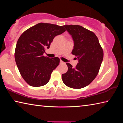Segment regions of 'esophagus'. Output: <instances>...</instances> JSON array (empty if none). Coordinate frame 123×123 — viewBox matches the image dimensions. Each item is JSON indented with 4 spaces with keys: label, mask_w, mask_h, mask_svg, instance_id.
<instances>
[{
    "label": "esophagus",
    "mask_w": 123,
    "mask_h": 123,
    "mask_svg": "<svg viewBox=\"0 0 123 123\" xmlns=\"http://www.w3.org/2000/svg\"><path fill=\"white\" fill-rule=\"evenodd\" d=\"M60 63H61V64H65V63H64V62H63L62 61H61V60H60Z\"/></svg>",
    "instance_id": "obj_1"
}]
</instances>
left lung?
<instances>
[{
	"label": "left lung",
	"mask_w": 123,
	"mask_h": 123,
	"mask_svg": "<svg viewBox=\"0 0 123 123\" xmlns=\"http://www.w3.org/2000/svg\"><path fill=\"white\" fill-rule=\"evenodd\" d=\"M74 41L72 53L78 63L75 68L67 63L68 71L62 74V81L68 87L80 89L88 86L98 73L104 53L98 38L94 32L80 25H64Z\"/></svg>",
	"instance_id": "1"
}]
</instances>
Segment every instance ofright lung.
Returning a JSON list of instances; mask_svg holds the SVG:
<instances>
[{
	"instance_id": "add662e5",
	"label": "right lung",
	"mask_w": 123,
	"mask_h": 123,
	"mask_svg": "<svg viewBox=\"0 0 123 123\" xmlns=\"http://www.w3.org/2000/svg\"><path fill=\"white\" fill-rule=\"evenodd\" d=\"M64 26L38 23L24 31L17 43L14 58L24 80L32 87L49 82L51 74L60 63L59 57H44L55 36L65 31Z\"/></svg>"
}]
</instances>
